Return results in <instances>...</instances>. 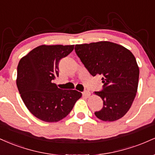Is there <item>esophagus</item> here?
<instances>
[{"label":"esophagus","instance_id":"34e87169","mask_svg":"<svg viewBox=\"0 0 155 155\" xmlns=\"http://www.w3.org/2000/svg\"><path fill=\"white\" fill-rule=\"evenodd\" d=\"M82 95H83L84 97H90V92L84 91V92H82Z\"/></svg>","mask_w":155,"mask_h":155}]
</instances>
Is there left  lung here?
<instances>
[{
  "label": "left lung",
  "mask_w": 155,
  "mask_h": 155,
  "mask_svg": "<svg viewBox=\"0 0 155 155\" xmlns=\"http://www.w3.org/2000/svg\"><path fill=\"white\" fill-rule=\"evenodd\" d=\"M75 51L92 76H102L104 88L95 92L102 98V109L95 116L113 122L131 107L138 90L139 68L136 58L123 46L110 41L76 44Z\"/></svg>",
  "instance_id": "obj_1"
}]
</instances>
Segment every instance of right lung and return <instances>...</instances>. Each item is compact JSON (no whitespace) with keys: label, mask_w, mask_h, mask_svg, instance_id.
Listing matches in <instances>:
<instances>
[{"label":"right lung","mask_w":155,"mask_h":155,"mask_svg":"<svg viewBox=\"0 0 155 155\" xmlns=\"http://www.w3.org/2000/svg\"><path fill=\"white\" fill-rule=\"evenodd\" d=\"M74 45H41L21 58L17 86L23 102L33 115L47 122H56L70 113L81 97L75 90H61L53 80L59 76L60 60Z\"/></svg>","instance_id":"add662e5"}]
</instances>
